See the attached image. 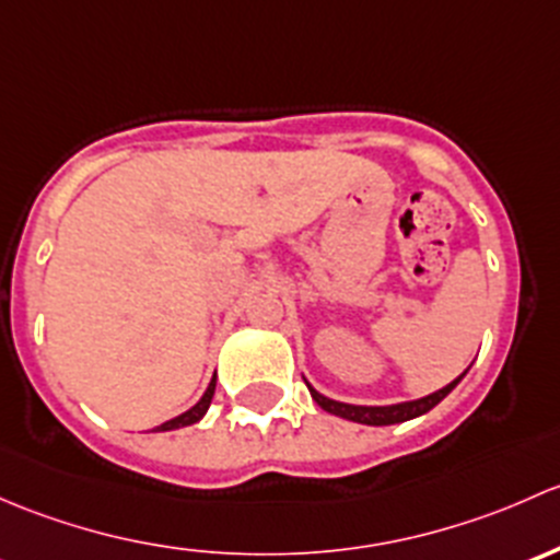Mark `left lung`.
<instances>
[{
    "mask_svg": "<svg viewBox=\"0 0 560 560\" xmlns=\"http://www.w3.org/2000/svg\"><path fill=\"white\" fill-rule=\"evenodd\" d=\"M464 374H460V377H464ZM460 377L453 380V383L445 385V388L436 390V394L423 396V399H418V401H405V405H394V407L342 405V401L326 399V396H320L318 390L310 388V385H307V388H310V394H313V399L318 401V407L326 409V412L337 415V418L353 420V423H366V425H390V423H405V420H412V418H418V415L429 412L431 407H436L442 399H445L447 394H451L455 385L460 383Z\"/></svg>",
    "mask_w": 560,
    "mask_h": 560,
    "instance_id": "8db88e82",
    "label": "left lung"
}]
</instances>
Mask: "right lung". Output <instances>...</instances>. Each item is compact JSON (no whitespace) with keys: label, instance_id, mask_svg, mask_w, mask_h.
<instances>
[{"label":"right lung","instance_id":"obj_1","mask_svg":"<svg viewBox=\"0 0 560 560\" xmlns=\"http://www.w3.org/2000/svg\"><path fill=\"white\" fill-rule=\"evenodd\" d=\"M212 394H215V377H212V383L207 385L205 396H201V399L196 401V405H194L191 409H188V412H183V415H177V418H172V420H166V423H161V425H159V431L183 429V425H191V423H196V420H199L201 415L207 412V407H210V401H212Z\"/></svg>","mask_w":560,"mask_h":560}]
</instances>
